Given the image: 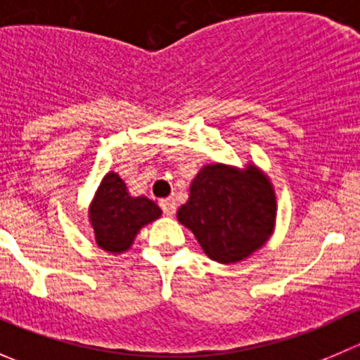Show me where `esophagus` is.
Instances as JSON below:
<instances>
[{
  "label": "esophagus",
  "instance_id": "obj_1",
  "mask_svg": "<svg viewBox=\"0 0 360 360\" xmlns=\"http://www.w3.org/2000/svg\"><path fill=\"white\" fill-rule=\"evenodd\" d=\"M160 207H162L167 216H172L176 212V200L174 198H163V200H160Z\"/></svg>",
  "mask_w": 360,
  "mask_h": 360
}]
</instances>
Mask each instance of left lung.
I'll list each match as a JSON object with an SVG mask.
<instances>
[{"label": "left lung", "mask_w": 360, "mask_h": 360, "mask_svg": "<svg viewBox=\"0 0 360 360\" xmlns=\"http://www.w3.org/2000/svg\"><path fill=\"white\" fill-rule=\"evenodd\" d=\"M277 200L270 179L249 163L245 169L210 163L190 186L177 221L193 231L203 252L217 263H237L266 244L275 228Z\"/></svg>", "instance_id": "8db88e82"}]
</instances>
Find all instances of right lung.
<instances>
[{
  "mask_svg": "<svg viewBox=\"0 0 360 360\" xmlns=\"http://www.w3.org/2000/svg\"><path fill=\"white\" fill-rule=\"evenodd\" d=\"M162 216V209L148 197H130L116 172H108L89 207L96 242L103 250L120 254L134 244L143 226Z\"/></svg>",
  "mask_w": 360,
  "mask_h": 360,
  "instance_id": "1",
  "label": "right lung"
}]
</instances>
